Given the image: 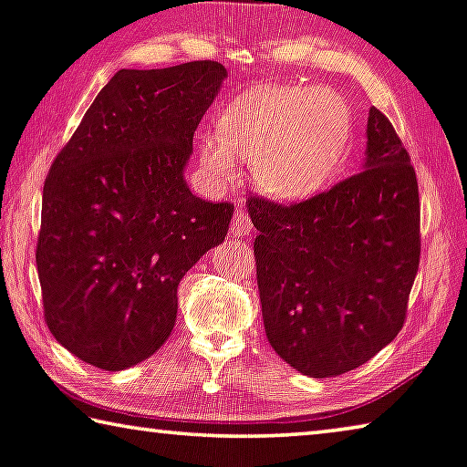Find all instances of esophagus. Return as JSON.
<instances>
[{
  "instance_id": "34e87169",
  "label": "esophagus",
  "mask_w": 467,
  "mask_h": 467,
  "mask_svg": "<svg viewBox=\"0 0 467 467\" xmlns=\"http://www.w3.org/2000/svg\"><path fill=\"white\" fill-rule=\"evenodd\" d=\"M252 228H254V222H252V218H249V213L243 210H236L233 215V222H231V234L245 236L252 233Z\"/></svg>"
}]
</instances>
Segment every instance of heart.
<instances>
[{
  "mask_svg": "<svg viewBox=\"0 0 467 467\" xmlns=\"http://www.w3.org/2000/svg\"><path fill=\"white\" fill-rule=\"evenodd\" d=\"M218 130L199 140V159L212 180L233 182L239 161H247L257 189L294 201L315 194L336 173L350 117L329 89L276 88L224 109Z\"/></svg>",
  "mask_w": 467,
  "mask_h": 467,
  "instance_id": "obj_1",
  "label": "heart"
}]
</instances>
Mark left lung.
Returning a JSON list of instances; mask_svg holds the SVG:
<instances>
[{
	"label": "left lung",
	"mask_w": 467,
	"mask_h": 467,
	"mask_svg": "<svg viewBox=\"0 0 467 467\" xmlns=\"http://www.w3.org/2000/svg\"><path fill=\"white\" fill-rule=\"evenodd\" d=\"M266 337L310 378L360 367L407 318L421 255L411 157L379 109L368 110L365 170L283 205L247 199Z\"/></svg>",
	"instance_id": "1"
}]
</instances>
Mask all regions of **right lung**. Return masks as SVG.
I'll use <instances>...</instances> for the list:
<instances>
[{"label": "right lung", "mask_w": 467, "mask_h": 467, "mask_svg": "<svg viewBox=\"0 0 467 467\" xmlns=\"http://www.w3.org/2000/svg\"><path fill=\"white\" fill-rule=\"evenodd\" d=\"M226 68H121L47 173L37 234L44 318L86 363L121 371L170 337L178 285L224 241L234 205L184 182L192 136Z\"/></svg>", "instance_id": "add662e5"}]
</instances>
